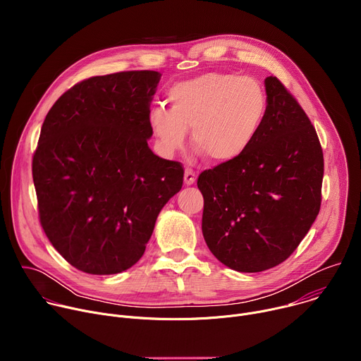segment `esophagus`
Here are the masks:
<instances>
[{"label": "esophagus", "instance_id": "esophagus-1", "mask_svg": "<svg viewBox=\"0 0 361 361\" xmlns=\"http://www.w3.org/2000/svg\"><path fill=\"white\" fill-rule=\"evenodd\" d=\"M195 178H197L195 173H194L192 170L187 169L185 173H184V184H185V185H192V184L195 183Z\"/></svg>", "mask_w": 361, "mask_h": 361}]
</instances>
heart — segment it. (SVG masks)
I'll list each match as a JSON object with an SVG mask.
<instances>
[{"mask_svg": "<svg viewBox=\"0 0 361 361\" xmlns=\"http://www.w3.org/2000/svg\"><path fill=\"white\" fill-rule=\"evenodd\" d=\"M170 109L149 110V124L160 149L171 156L191 128V141L212 163L240 159L259 137L269 99L262 82L248 75L210 71L173 84Z\"/></svg>", "mask_w": 361, "mask_h": 361, "instance_id": "1", "label": "heart"}]
</instances>
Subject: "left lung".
<instances>
[{"instance_id": "1", "label": "left lung", "mask_w": 361, "mask_h": 361, "mask_svg": "<svg viewBox=\"0 0 361 361\" xmlns=\"http://www.w3.org/2000/svg\"><path fill=\"white\" fill-rule=\"evenodd\" d=\"M263 128L243 156L198 176L202 235L224 266L259 273L293 254L322 205L323 149L310 118L277 77L266 78Z\"/></svg>"}]
</instances>
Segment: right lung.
<instances>
[{"instance_id":"right-lung-1","label":"right lung","mask_w":361,"mask_h":361,"mask_svg":"<svg viewBox=\"0 0 361 361\" xmlns=\"http://www.w3.org/2000/svg\"><path fill=\"white\" fill-rule=\"evenodd\" d=\"M160 77L144 70L87 78L42 123L32 157L39 223L80 271L106 276L134 266L159 213L183 187V166L147 142Z\"/></svg>"}]
</instances>
